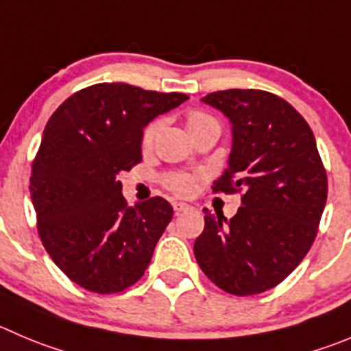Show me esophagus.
I'll return each instance as SVG.
<instances>
[{"mask_svg": "<svg viewBox=\"0 0 351 351\" xmlns=\"http://www.w3.org/2000/svg\"><path fill=\"white\" fill-rule=\"evenodd\" d=\"M173 210H176V213H182V212H188V210H191V206L188 205V203H173Z\"/></svg>", "mask_w": 351, "mask_h": 351, "instance_id": "obj_1", "label": "esophagus"}]
</instances>
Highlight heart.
I'll list each match as a JSON object with an SVG mask.
<instances>
[{"label":"heart","mask_w":351,"mask_h":351,"mask_svg":"<svg viewBox=\"0 0 351 351\" xmlns=\"http://www.w3.org/2000/svg\"><path fill=\"white\" fill-rule=\"evenodd\" d=\"M186 122H188L189 132L196 128H202L205 123H217L215 119H212V117L206 115V113L203 112H191L188 115V120H186ZM160 128H162V122H160V120L149 123L148 128H146L145 134H143V145H152V143L155 141L156 134H158ZM169 186L173 191L178 193V195H189V193L193 191V188H195V181H193V178H189V176H173V178L169 179Z\"/></svg>","instance_id":"heart-1"}]
</instances>
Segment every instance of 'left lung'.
I'll return each mask as SVG.
<instances>
[{"instance_id": "8db88e82", "label": "left lung", "mask_w": 351, "mask_h": 351, "mask_svg": "<svg viewBox=\"0 0 351 351\" xmlns=\"http://www.w3.org/2000/svg\"><path fill=\"white\" fill-rule=\"evenodd\" d=\"M202 101L231 123L228 169L213 191H243V198L229 220L205 208L196 262L223 291L263 293L288 278L317 236L328 178L315 138L305 119L270 93L228 89Z\"/></svg>"}]
</instances>
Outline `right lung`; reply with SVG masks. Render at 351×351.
I'll use <instances>...</instances> for the list:
<instances>
[{"label":"right lung","mask_w":351,"mask_h":351,"mask_svg":"<svg viewBox=\"0 0 351 351\" xmlns=\"http://www.w3.org/2000/svg\"><path fill=\"white\" fill-rule=\"evenodd\" d=\"M188 98L103 82L70 96L48 120L31 198L46 252L75 285L108 295L145 274L173 208L160 196L128 206L119 173L141 162L146 125Z\"/></svg>","instance_id":"1"}]
</instances>
